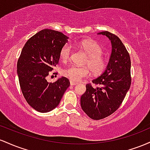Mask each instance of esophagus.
I'll return each mask as SVG.
<instances>
[{"mask_svg": "<svg viewBox=\"0 0 150 150\" xmlns=\"http://www.w3.org/2000/svg\"><path fill=\"white\" fill-rule=\"evenodd\" d=\"M70 85L71 86H76V85H77V83H75V82H74V81H70Z\"/></svg>", "mask_w": 150, "mask_h": 150, "instance_id": "obj_1", "label": "esophagus"}]
</instances>
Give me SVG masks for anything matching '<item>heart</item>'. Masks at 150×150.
I'll return each mask as SVG.
<instances>
[{"label":"heart","mask_w":150,"mask_h":150,"mask_svg":"<svg viewBox=\"0 0 150 150\" xmlns=\"http://www.w3.org/2000/svg\"><path fill=\"white\" fill-rule=\"evenodd\" d=\"M79 46L83 49L88 56L86 64L88 65L92 73L95 75L102 74L107 67V61L102 57L103 48L97 42L91 40H82L79 42ZM72 52L71 44H65L60 50V59L62 62H67ZM90 74V70L87 67H79L71 65L62 70V75L74 82L80 81L84 77Z\"/></svg>","instance_id":"heart-1"}]
</instances>
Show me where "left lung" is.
I'll return each instance as SVG.
<instances>
[{
	"mask_svg": "<svg viewBox=\"0 0 150 150\" xmlns=\"http://www.w3.org/2000/svg\"><path fill=\"white\" fill-rule=\"evenodd\" d=\"M105 35L111 42L112 50L106 68L100 76L92 81L99 87L87 84L81 97V106L93 120H100L111 115L120 107L131 84L129 55L118 37L108 31Z\"/></svg>",
	"mask_w": 150,
	"mask_h": 150,
	"instance_id": "obj_1",
	"label": "left lung"
}]
</instances>
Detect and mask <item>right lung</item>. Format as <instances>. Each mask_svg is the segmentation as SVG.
I'll return each mask as SVG.
<instances>
[{
  "mask_svg": "<svg viewBox=\"0 0 150 150\" xmlns=\"http://www.w3.org/2000/svg\"><path fill=\"white\" fill-rule=\"evenodd\" d=\"M68 39L60 32L45 29L30 38L22 50L17 64L20 86L26 101L37 111L47 112L54 109L69 86L66 77L54 83L46 79L59 63L60 50Z\"/></svg>",
  "mask_w": 150,
  "mask_h": 150,
  "instance_id": "add662e5",
  "label": "right lung"
}]
</instances>
